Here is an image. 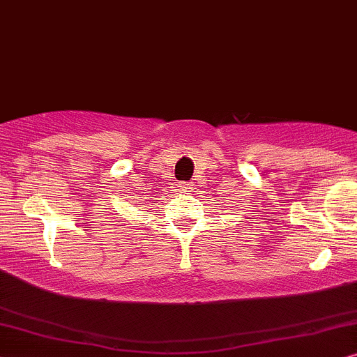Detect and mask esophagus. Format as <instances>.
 <instances>
[{"instance_id":"1","label":"esophagus","mask_w":357,"mask_h":357,"mask_svg":"<svg viewBox=\"0 0 357 357\" xmlns=\"http://www.w3.org/2000/svg\"><path fill=\"white\" fill-rule=\"evenodd\" d=\"M191 186H192L191 183H181V184H179V188H181L183 191H188V192H189V189H191Z\"/></svg>"}]
</instances>
